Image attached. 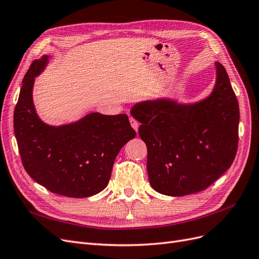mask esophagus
Returning a JSON list of instances; mask_svg holds the SVG:
<instances>
[{
    "mask_svg": "<svg viewBox=\"0 0 259 259\" xmlns=\"http://www.w3.org/2000/svg\"><path fill=\"white\" fill-rule=\"evenodd\" d=\"M129 120H130V123H131L132 128L135 129L136 131H138V129H139V122H138V120H137V119H135L133 117H130V118H129Z\"/></svg>",
    "mask_w": 259,
    "mask_h": 259,
    "instance_id": "obj_1",
    "label": "esophagus"
}]
</instances>
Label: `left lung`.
Listing matches in <instances>:
<instances>
[{
	"mask_svg": "<svg viewBox=\"0 0 259 259\" xmlns=\"http://www.w3.org/2000/svg\"><path fill=\"white\" fill-rule=\"evenodd\" d=\"M210 97L194 104L160 99L132 107L147 146L151 186L162 195L199 193L232 164L239 142V103L228 74L216 62Z\"/></svg>",
	"mask_w": 259,
	"mask_h": 259,
	"instance_id": "1",
	"label": "left lung"
}]
</instances>
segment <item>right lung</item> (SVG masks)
<instances>
[{"mask_svg":"<svg viewBox=\"0 0 259 259\" xmlns=\"http://www.w3.org/2000/svg\"><path fill=\"white\" fill-rule=\"evenodd\" d=\"M48 56L33 61L24 75L14 112V130L24 170L54 194L86 198L103 190L111 179L115 158L136 137L126 114L90 113L60 127L41 121L32 89Z\"/></svg>","mask_w":259,"mask_h":259,"instance_id":"1","label":"right lung"}]
</instances>
